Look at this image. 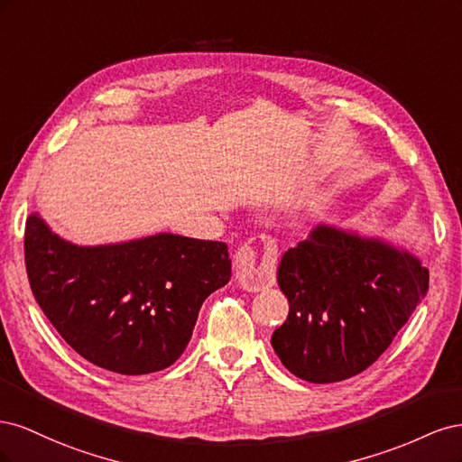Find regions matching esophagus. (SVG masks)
I'll return each instance as SVG.
<instances>
[{
    "label": "esophagus",
    "mask_w": 462,
    "mask_h": 462,
    "mask_svg": "<svg viewBox=\"0 0 462 462\" xmlns=\"http://www.w3.org/2000/svg\"><path fill=\"white\" fill-rule=\"evenodd\" d=\"M277 265V248L272 246L268 254L258 262L256 253L250 246H241L235 256V277L248 291H262L273 283Z\"/></svg>",
    "instance_id": "obj_1"
}]
</instances>
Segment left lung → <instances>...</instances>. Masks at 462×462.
I'll use <instances>...</instances> for the list:
<instances>
[{
  "label": "left lung",
  "mask_w": 462,
  "mask_h": 462,
  "mask_svg": "<svg viewBox=\"0 0 462 462\" xmlns=\"http://www.w3.org/2000/svg\"><path fill=\"white\" fill-rule=\"evenodd\" d=\"M428 282L407 248L319 223L279 262L289 316L272 335L273 351L304 382H343L380 358L426 297Z\"/></svg>",
  "instance_id": "left-lung-1"
}]
</instances>
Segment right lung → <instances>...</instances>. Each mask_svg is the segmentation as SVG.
Masks as SVG:
<instances>
[{
	"instance_id": "add662e5",
	"label": "right lung",
	"mask_w": 462,
	"mask_h": 462,
	"mask_svg": "<svg viewBox=\"0 0 462 462\" xmlns=\"http://www.w3.org/2000/svg\"><path fill=\"white\" fill-rule=\"evenodd\" d=\"M24 260L34 299L67 345L123 375L171 366L192 337L202 302L231 279L226 243L162 231L77 245L38 212L26 219Z\"/></svg>"
}]
</instances>
